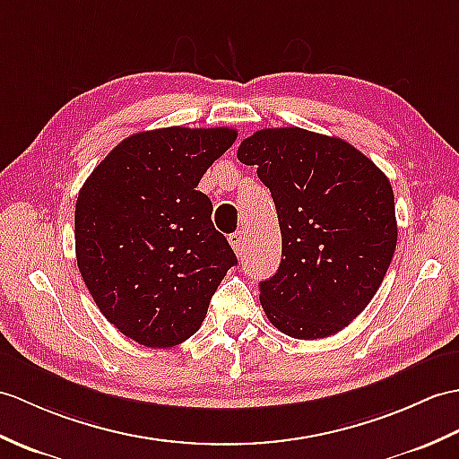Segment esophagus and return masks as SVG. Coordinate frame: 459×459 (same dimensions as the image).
<instances>
[{
    "label": "esophagus",
    "instance_id": "esophagus-1",
    "mask_svg": "<svg viewBox=\"0 0 459 459\" xmlns=\"http://www.w3.org/2000/svg\"><path fill=\"white\" fill-rule=\"evenodd\" d=\"M229 242H230V247H232V250L237 252V255H242L244 254V250H247V234H244L242 230H238V232H232L230 237H229Z\"/></svg>",
    "mask_w": 459,
    "mask_h": 459
}]
</instances>
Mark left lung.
I'll use <instances>...</instances> for the list:
<instances>
[{
    "label": "left lung",
    "mask_w": 459,
    "mask_h": 459,
    "mask_svg": "<svg viewBox=\"0 0 459 459\" xmlns=\"http://www.w3.org/2000/svg\"><path fill=\"white\" fill-rule=\"evenodd\" d=\"M238 160L258 166L281 230V264L260 283V303L283 334L340 333L374 299L397 247L395 195L387 176L342 138L262 129Z\"/></svg>",
    "instance_id": "left-lung-1"
}]
</instances>
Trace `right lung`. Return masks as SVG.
<instances>
[{"mask_svg": "<svg viewBox=\"0 0 459 459\" xmlns=\"http://www.w3.org/2000/svg\"><path fill=\"white\" fill-rule=\"evenodd\" d=\"M237 131L168 126L117 144L82 186L74 237L95 305L126 338L172 348L194 336L237 265L199 179Z\"/></svg>", "mask_w": 459, "mask_h": 459, "instance_id": "obj_1", "label": "right lung"}]
</instances>
